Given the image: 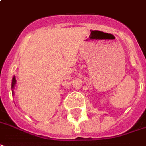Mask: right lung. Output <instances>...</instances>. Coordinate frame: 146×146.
Returning <instances> with one entry per match:
<instances>
[{
	"mask_svg": "<svg viewBox=\"0 0 146 146\" xmlns=\"http://www.w3.org/2000/svg\"><path fill=\"white\" fill-rule=\"evenodd\" d=\"M16 84V79H15V76H13V80H12V88H14V85Z\"/></svg>",
	"mask_w": 146,
	"mask_h": 146,
	"instance_id": "obj_1",
	"label": "right lung"
}]
</instances>
